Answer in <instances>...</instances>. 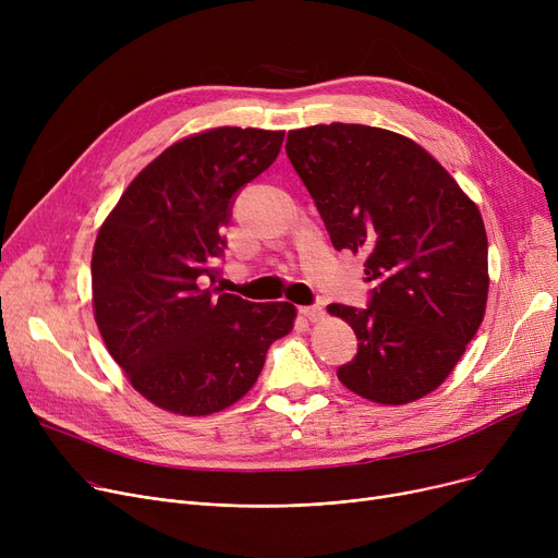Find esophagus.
Instances as JSON below:
<instances>
[{
	"label": "esophagus",
	"mask_w": 558,
	"mask_h": 558,
	"mask_svg": "<svg viewBox=\"0 0 558 558\" xmlns=\"http://www.w3.org/2000/svg\"><path fill=\"white\" fill-rule=\"evenodd\" d=\"M299 312L307 320H318L320 316H324V307H318V305H301Z\"/></svg>",
	"instance_id": "34e87169"
}]
</instances>
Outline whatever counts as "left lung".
I'll use <instances>...</instances> for the list:
<instances>
[{"instance_id": "8db88e82", "label": "left lung", "mask_w": 558, "mask_h": 558, "mask_svg": "<svg viewBox=\"0 0 558 558\" xmlns=\"http://www.w3.org/2000/svg\"><path fill=\"white\" fill-rule=\"evenodd\" d=\"M287 158L332 246L366 255V307L332 303L357 353L341 383L379 404L434 391L482 324L488 242L477 205L423 146L364 124L289 131Z\"/></svg>"}]
</instances>
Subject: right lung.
Instances as JSON below:
<instances>
[{
    "mask_svg": "<svg viewBox=\"0 0 558 558\" xmlns=\"http://www.w3.org/2000/svg\"><path fill=\"white\" fill-rule=\"evenodd\" d=\"M282 140L221 126L175 142L135 175L97 234L99 332L131 385L167 412L208 416L238 402L269 345L294 328L291 303L213 287L234 196L274 165Z\"/></svg>",
    "mask_w": 558,
    "mask_h": 558,
    "instance_id": "add662e5",
    "label": "right lung"
}]
</instances>
